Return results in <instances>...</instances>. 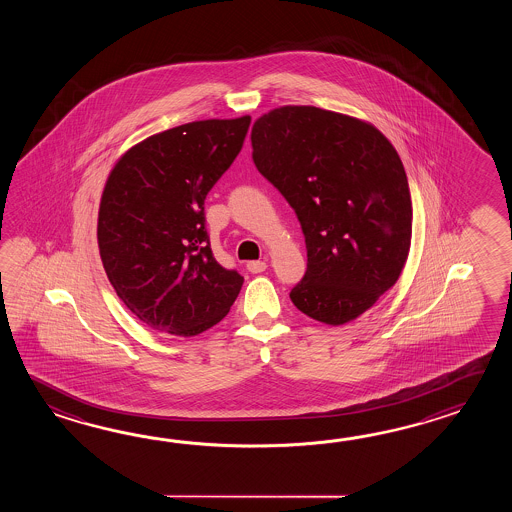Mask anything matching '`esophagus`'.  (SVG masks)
Instances as JSON below:
<instances>
[{
  "mask_svg": "<svg viewBox=\"0 0 512 512\" xmlns=\"http://www.w3.org/2000/svg\"><path fill=\"white\" fill-rule=\"evenodd\" d=\"M267 269V263L265 261H249L247 263V271L252 272V274H258V272H263Z\"/></svg>",
  "mask_w": 512,
  "mask_h": 512,
  "instance_id": "esophagus-1",
  "label": "esophagus"
}]
</instances>
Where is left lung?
I'll return each mask as SVG.
<instances>
[{"label": "left lung", "instance_id": "left-lung-1", "mask_svg": "<svg viewBox=\"0 0 512 512\" xmlns=\"http://www.w3.org/2000/svg\"><path fill=\"white\" fill-rule=\"evenodd\" d=\"M252 159L302 225L307 271L291 289L311 318L342 326L399 280L412 197L399 153L364 120L283 106L254 122Z\"/></svg>", "mask_w": 512, "mask_h": 512}]
</instances>
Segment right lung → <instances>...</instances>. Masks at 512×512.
Here are the masks:
<instances>
[{
	"instance_id": "right-lung-1",
	"label": "right lung",
	"mask_w": 512,
	"mask_h": 512,
	"mask_svg": "<svg viewBox=\"0 0 512 512\" xmlns=\"http://www.w3.org/2000/svg\"><path fill=\"white\" fill-rule=\"evenodd\" d=\"M251 117L197 120L148 137L111 170L98 249L115 293L142 324L194 337L223 320L243 276L221 267L205 199L241 152Z\"/></svg>"
}]
</instances>
